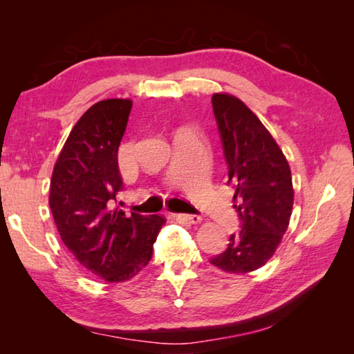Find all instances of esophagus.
<instances>
[{
	"instance_id": "esophagus-1",
	"label": "esophagus",
	"mask_w": 354,
	"mask_h": 354,
	"mask_svg": "<svg viewBox=\"0 0 354 354\" xmlns=\"http://www.w3.org/2000/svg\"><path fill=\"white\" fill-rule=\"evenodd\" d=\"M173 217L181 223L189 224H198L202 221V217L196 216V214H173Z\"/></svg>"
}]
</instances>
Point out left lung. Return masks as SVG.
I'll list each match as a JSON object with an SVG mask.
<instances>
[{"label":"left lung","mask_w":354,"mask_h":354,"mask_svg":"<svg viewBox=\"0 0 354 354\" xmlns=\"http://www.w3.org/2000/svg\"><path fill=\"white\" fill-rule=\"evenodd\" d=\"M212 111L242 229L230 234L226 251L209 263L227 273H248L272 259L288 229L294 203L291 169L272 134L243 102L217 93Z\"/></svg>","instance_id":"1"}]
</instances>
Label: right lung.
Here are the masks:
<instances>
[{
  "label": "right lung",
  "instance_id": "add662e5",
  "mask_svg": "<svg viewBox=\"0 0 354 354\" xmlns=\"http://www.w3.org/2000/svg\"><path fill=\"white\" fill-rule=\"evenodd\" d=\"M133 102L93 104L75 124L53 169L50 208L60 238L85 269L108 282L130 281L152 259L165 218L118 208L124 189L118 147Z\"/></svg>",
  "mask_w": 354,
  "mask_h": 354
}]
</instances>
